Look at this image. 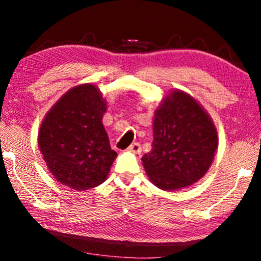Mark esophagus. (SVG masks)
<instances>
[{
    "label": "esophagus",
    "instance_id": "1",
    "mask_svg": "<svg viewBox=\"0 0 261 261\" xmlns=\"http://www.w3.org/2000/svg\"><path fill=\"white\" fill-rule=\"evenodd\" d=\"M128 151L134 152V153H140V152L142 151V148H141V143L140 142H135V143H133V145H130V147H128Z\"/></svg>",
    "mask_w": 261,
    "mask_h": 261
}]
</instances>
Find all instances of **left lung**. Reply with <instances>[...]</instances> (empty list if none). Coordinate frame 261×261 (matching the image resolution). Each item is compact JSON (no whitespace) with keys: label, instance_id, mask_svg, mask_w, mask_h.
Here are the masks:
<instances>
[{"label":"left lung","instance_id":"left-lung-1","mask_svg":"<svg viewBox=\"0 0 261 261\" xmlns=\"http://www.w3.org/2000/svg\"><path fill=\"white\" fill-rule=\"evenodd\" d=\"M217 131L199 103L175 91L155 112L151 152L142 157L155 187L176 190L202 178L214 161Z\"/></svg>","mask_w":261,"mask_h":261}]
</instances>
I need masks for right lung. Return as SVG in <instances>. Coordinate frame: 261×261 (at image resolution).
Wrapping results in <instances>:
<instances>
[{
    "label": "right lung",
    "mask_w": 261,
    "mask_h": 261,
    "mask_svg": "<svg viewBox=\"0 0 261 261\" xmlns=\"http://www.w3.org/2000/svg\"><path fill=\"white\" fill-rule=\"evenodd\" d=\"M107 103L93 85L70 89L45 116L39 148L56 180L88 190L107 179L116 157L103 126Z\"/></svg>",
    "instance_id": "1"
}]
</instances>
